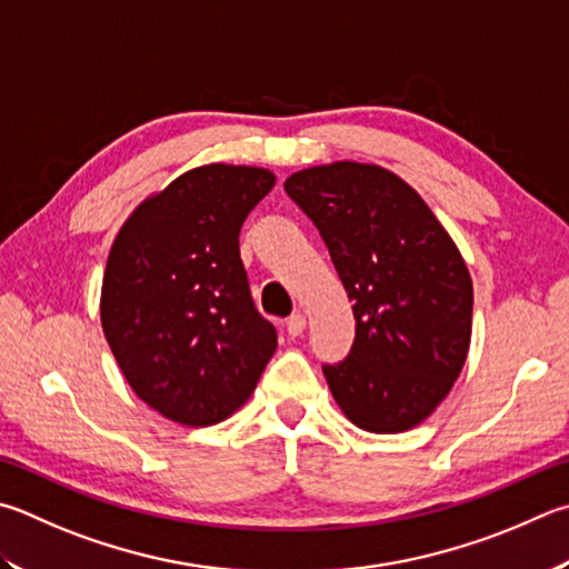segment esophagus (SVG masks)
<instances>
[{"mask_svg": "<svg viewBox=\"0 0 569 569\" xmlns=\"http://www.w3.org/2000/svg\"><path fill=\"white\" fill-rule=\"evenodd\" d=\"M286 330H288V336H291V338H298L306 330V318L301 313H293L291 318L286 320Z\"/></svg>", "mask_w": 569, "mask_h": 569, "instance_id": "esophagus-1", "label": "esophagus"}]
</instances>
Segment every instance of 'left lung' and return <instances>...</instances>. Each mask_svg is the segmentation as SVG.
<instances>
[{
  "label": "left lung",
  "instance_id": "8db88e82",
  "mask_svg": "<svg viewBox=\"0 0 569 569\" xmlns=\"http://www.w3.org/2000/svg\"><path fill=\"white\" fill-rule=\"evenodd\" d=\"M283 189L316 223L353 301V348L323 366L340 410L368 432L420 426L470 348L472 281L456 241L412 186L376 163L311 167Z\"/></svg>",
  "mask_w": 569,
  "mask_h": 569
}]
</instances>
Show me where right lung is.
<instances>
[{
    "instance_id": "1",
    "label": "right lung",
    "mask_w": 569,
    "mask_h": 569,
    "mask_svg": "<svg viewBox=\"0 0 569 569\" xmlns=\"http://www.w3.org/2000/svg\"><path fill=\"white\" fill-rule=\"evenodd\" d=\"M268 169L206 163L123 221L101 283V328L131 390L179 426L233 416L278 346L239 251Z\"/></svg>"
}]
</instances>
